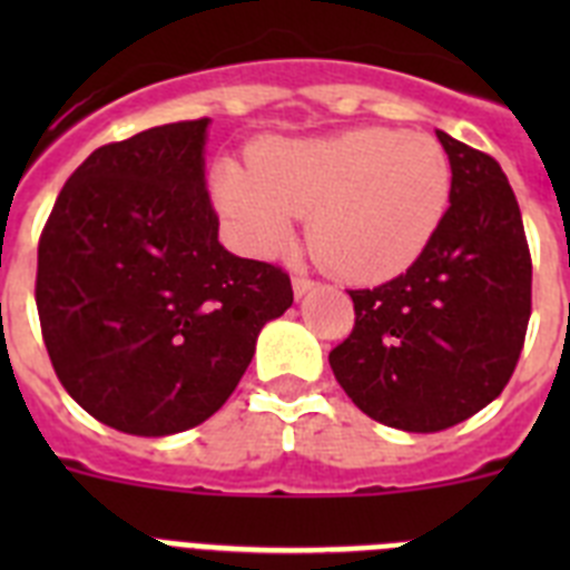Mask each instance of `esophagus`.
Returning <instances> with one entry per match:
<instances>
[{"instance_id": "obj_1", "label": "esophagus", "mask_w": 570, "mask_h": 570, "mask_svg": "<svg viewBox=\"0 0 570 570\" xmlns=\"http://www.w3.org/2000/svg\"><path fill=\"white\" fill-rule=\"evenodd\" d=\"M314 285H316V282L311 279V276H294V294H296V299L308 294V291L314 288Z\"/></svg>"}]
</instances>
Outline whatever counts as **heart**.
Returning a JSON list of instances; mask_svg holds the SVG:
<instances>
[{
    "label": "heart",
    "mask_w": 570,
    "mask_h": 570,
    "mask_svg": "<svg viewBox=\"0 0 570 570\" xmlns=\"http://www.w3.org/2000/svg\"><path fill=\"white\" fill-rule=\"evenodd\" d=\"M451 159L428 134L356 128L325 139H274L256 165L225 159L214 199L245 245L276 250L311 216L316 259L351 282L411 268L451 203Z\"/></svg>",
    "instance_id": "heart-1"
}]
</instances>
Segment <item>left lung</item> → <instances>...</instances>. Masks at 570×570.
Returning <instances> with one entry per match:
<instances>
[{
  "label": "left lung",
  "mask_w": 570,
  "mask_h": 570,
  "mask_svg": "<svg viewBox=\"0 0 570 570\" xmlns=\"http://www.w3.org/2000/svg\"><path fill=\"white\" fill-rule=\"evenodd\" d=\"M451 205L420 259L347 291L354 331L328 354L336 382L382 425L431 434L502 394L531 320V250L500 163L442 134Z\"/></svg>",
  "instance_id": "1"
}]
</instances>
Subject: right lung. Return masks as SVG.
<instances>
[{
	"instance_id": "add662e5",
	"label": "right lung",
	"mask_w": 570,
	"mask_h": 570,
	"mask_svg": "<svg viewBox=\"0 0 570 570\" xmlns=\"http://www.w3.org/2000/svg\"><path fill=\"white\" fill-rule=\"evenodd\" d=\"M208 116L110 142L68 176L39 236L37 311L50 365L94 420L188 431L239 385L291 276L219 245L205 185Z\"/></svg>"
}]
</instances>
